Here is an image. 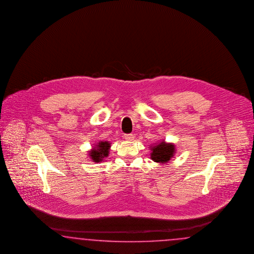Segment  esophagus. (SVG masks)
Wrapping results in <instances>:
<instances>
[{
	"label": "esophagus",
	"mask_w": 254,
	"mask_h": 254,
	"mask_svg": "<svg viewBox=\"0 0 254 254\" xmlns=\"http://www.w3.org/2000/svg\"><path fill=\"white\" fill-rule=\"evenodd\" d=\"M124 138H126L127 140H128V141H131V140H133L134 136H133L132 134H126V135L124 136Z\"/></svg>",
	"instance_id": "34e87169"
}]
</instances>
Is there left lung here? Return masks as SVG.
<instances>
[{"mask_svg":"<svg viewBox=\"0 0 254 254\" xmlns=\"http://www.w3.org/2000/svg\"><path fill=\"white\" fill-rule=\"evenodd\" d=\"M151 154L150 157L153 161L159 164H167L174 156L176 153V147L172 142H167L162 140L160 142H155L150 145Z\"/></svg>","mask_w":254,"mask_h":254,"instance_id":"1","label":"left lung"}]
</instances>
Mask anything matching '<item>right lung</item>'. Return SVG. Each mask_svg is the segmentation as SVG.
Wrapping results in <instances>:
<instances>
[{
    "instance_id": "1",
    "label": "right lung",
    "mask_w": 254,
    "mask_h": 254,
    "mask_svg": "<svg viewBox=\"0 0 254 254\" xmlns=\"http://www.w3.org/2000/svg\"><path fill=\"white\" fill-rule=\"evenodd\" d=\"M111 149V142L108 140H99L94 144L91 150L88 151V155L91 161L100 163L104 161L105 157H107Z\"/></svg>"
}]
</instances>
